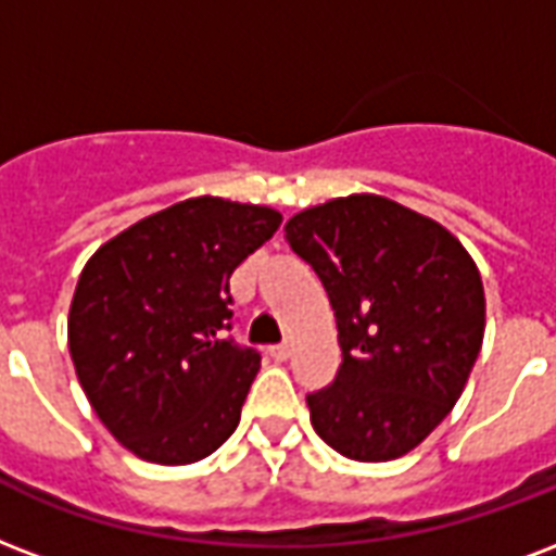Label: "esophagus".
<instances>
[{"label": "esophagus", "instance_id": "obj_1", "mask_svg": "<svg viewBox=\"0 0 556 556\" xmlns=\"http://www.w3.org/2000/svg\"><path fill=\"white\" fill-rule=\"evenodd\" d=\"M268 355L274 362H286L288 355H291V344H274L268 346Z\"/></svg>", "mask_w": 556, "mask_h": 556}]
</instances>
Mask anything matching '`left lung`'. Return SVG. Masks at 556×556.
Masks as SVG:
<instances>
[{
	"label": "left lung",
	"instance_id": "left-lung-1",
	"mask_svg": "<svg viewBox=\"0 0 556 556\" xmlns=\"http://www.w3.org/2000/svg\"><path fill=\"white\" fill-rule=\"evenodd\" d=\"M324 282L341 370L308 393L312 426L344 457L379 464L446 419L484 341V286L438 222L379 194L334 198L286 224Z\"/></svg>",
	"mask_w": 556,
	"mask_h": 556
}]
</instances>
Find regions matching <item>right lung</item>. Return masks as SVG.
Returning <instances> with one entry per match:
<instances>
[{"mask_svg":"<svg viewBox=\"0 0 556 556\" xmlns=\"http://www.w3.org/2000/svg\"><path fill=\"white\" fill-rule=\"evenodd\" d=\"M270 206L189 198L87 262L70 353L108 431L151 464L212 455L239 426L262 355L232 341L230 277L279 230Z\"/></svg>","mask_w":556,"mask_h":556,"instance_id":"right-lung-1","label":"right lung"}]
</instances>
